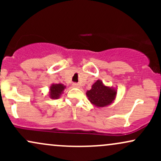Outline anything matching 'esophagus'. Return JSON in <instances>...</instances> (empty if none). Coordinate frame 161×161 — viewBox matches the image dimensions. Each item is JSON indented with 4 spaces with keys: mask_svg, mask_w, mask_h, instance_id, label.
<instances>
[{
    "mask_svg": "<svg viewBox=\"0 0 161 161\" xmlns=\"http://www.w3.org/2000/svg\"><path fill=\"white\" fill-rule=\"evenodd\" d=\"M73 86L74 87V88H79V85L78 83H73Z\"/></svg>",
    "mask_w": 161,
    "mask_h": 161,
    "instance_id": "1",
    "label": "esophagus"
}]
</instances>
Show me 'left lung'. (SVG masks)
Returning <instances> with one entry per match:
<instances>
[{"instance_id":"1","label":"left lung","mask_w":161,"mask_h":161,"mask_svg":"<svg viewBox=\"0 0 161 161\" xmlns=\"http://www.w3.org/2000/svg\"><path fill=\"white\" fill-rule=\"evenodd\" d=\"M117 90L115 88L105 86L101 80H97L92 88L86 92L88 101L97 108H104L111 104L116 99Z\"/></svg>"}]
</instances>
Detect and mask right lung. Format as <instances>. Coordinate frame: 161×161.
Segmentation results:
<instances>
[{
  "mask_svg": "<svg viewBox=\"0 0 161 161\" xmlns=\"http://www.w3.org/2000/svg\"><path fill=\"white\" fill-rule=\"evenodd\" d=\"M66 88V86L63 84H53L51 85L49 87L48 96L51 99H58L64 93V89Z\"/></svg>",
  "mask_w": 161,
  "mask_h": 161,
  "instance_id": "obj_1",
  "label": "right lung"
}]
</instances>
